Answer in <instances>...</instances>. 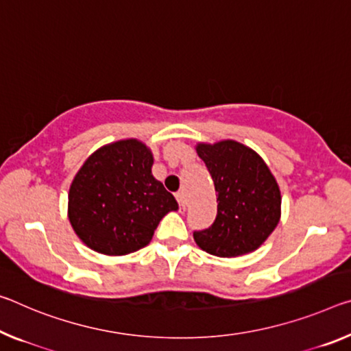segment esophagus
<instances>
[{
	"mask_svg": "<svg viewBox=\"0 0 351 351\" xmlns=\"http://www.w3.org/2000/svg\"><path fill=\"white\" fill-rule=\"evenodd\" d=\"M176 199H178V203H180L181 208H182V209H186V206H187V199H186L184 192H178V193H176Z\"/></svg>",
	"mask_w": 351,
	"mask_h": 351,
	"instance_id": "34e87169",
	"label": "esophagus"
}]
</instances>
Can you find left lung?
Returning <instances> with one entry per match:
<instances>
[{
	"instance_id": "obj_1",
	"label": "left lung",
	"mask_w": 351,
	"mask_h": 351,
	"mask_svg": "<svg viewBox=\"0 0 351 351\" xmlns=\"http://www.w3.org/2000/svg\"><path fill=\"white\" fill-rule=\"evenodd\" d=\"M217 192V217L193 239L203 252L237 258L258 250L281 219V192L264 159L241 142L197 143Z\"/></svg>"
}]
</instances>
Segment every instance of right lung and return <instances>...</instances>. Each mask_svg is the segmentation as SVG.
Here are the masks:
<instances>
[{
  "instance_id": "1",
  "label": "right lung",
  "mask_w": 351,
  "mask_h": 351,
  "mask_svg": "<svg viewBox=\"0 0 351 351\" xmlns=\"http://www.w3.org/2000/svg\"><path fill=\"white\" fill-rule=\"evenodd\" d=\"M153 153L137 138L108 143L77 170L69 191V220L93 252L134 253L152 242L178 203L152 173Z\"/></svg>"
}]
</instances>
